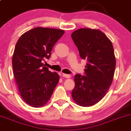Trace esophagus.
<instances>
[{
  "mask_svg": "<svg viewBox=\"0 0 131 131\" xmlns=\"http://www.w3.org/2000/svg\"><path fill=\"white\" fill-rule=\"evenodd\" d=\"M62 76L63 77H65V78H70V75H68V74H65V73H62Z\"/></svg>",
  "mask_w": 131,
  "mask_h": 131,
  "instance_id": "1",
  "label": "esophagus"
}]
</instances>
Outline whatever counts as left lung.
Wrapping results in <instances>:
<instances>
[{
  "label": "left lung",
  "mask_w": 131,
  "mask_h": 131,
  "mask_svg": "<svg viewBox=\"0 0 131 131\" xmlns=\"http://www.w3.org/2000/svg\"><path fill=\"white\" fill-rule=\"evenodd\" d=\"M71 36L80 58L88 61L85 76L75 75L72 97L80 106H92L103 98L113 81L116 66L113 45L96 29L80 28Z\"/></svg>",
  "instance_id": "1"
}]
</instances>
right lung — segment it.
Returning <instances> with one entry per match:
<instances>
[{"label": "right lung", "instance_id": "obj_1", "mask_svg": "<svg viewBox=\"0 0 131 131\" xmlns=\"http://www.w3.org/2000/svg\"><path fill=\"white\" fill-rule=\"evenodd\" d=\"M64 31L37 27L23 34L16 44L13 55V74L21 96L28 105L38 108L51 98L59 80L56 72L44 67L51 51Z\"/></svg>", "mask_w": 131, "mask_h": 131}]
</instances>
